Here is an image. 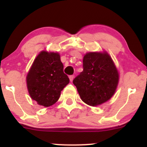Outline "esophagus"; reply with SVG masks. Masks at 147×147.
Segmentation results:
<instances>
[{
	"instance_id": "obj_1",
	"label": "esophagus",
	"mask_w": 147,
	"mask_h": 147,
	"mask_svg": "<svg viewBox=\"0 0 147 147\" xmlns=\"http://www.w3.org/2000/svg\"><path fill=\"white\" fill-rule=\"evenodd\" d=\"M74 78H75V77H74V75H69V80H70V82H72V81H73Z\"/></svg>"
}]
</instances>
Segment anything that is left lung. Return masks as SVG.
<instances>
[{"mask_svg":"<svg viewBox=\"0 0 147 147\" xmlns=\"http://www.w3.org/2000/svg\"><path fill=\"white\" fill-rule=\"evenodd\" d=\"M118 82L119 72L107 52L87 53L83 57V71L73 80L81 100L92 107L108 101Z\"/></svg>","mask_w":147,"mask_h":147,"instance_id":"1","label":"left lung"}]
</instances>
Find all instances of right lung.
I'll return each mask as SVG.
<instances>
[{"instance_id": "add662e5", "label": "right lung", "mask_w": 147, "mask_h": 147, "mask_svg": "<svg viewBox=\"0 0 147 147\" xmlns=\"http://www.w3.org/2000/svg\"><path fill=\"white\" fill-rule=\"evenodd\" d=\"M30 96L41 106L54 105L69 80L63 72L60 54L42 51L34 60L27 77Z\"/></svg>"}]
</instances>
